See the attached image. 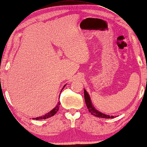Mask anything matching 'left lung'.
<instances>
[{"mask_svg":"<svg viewBox=\"0 0 147 147\" xmlns=\"http://www.w3.org/2000/svg\"><path fill=\"white\" fill-rule=\"evenodd\" d=\"M84 98H85V102H86L87 108H88L89 111L92 114V115L95 117H98L104 118V119H110V118L116 117L115 116H112V115L110 116L108 115H106V114L102 113V112H100V111L97 110V109L94 108V106L93 105V104H92L90 96H89V94H88V92H87V91L85 89H84Z\"/></svg>","mask_w":147,"mask_h":147,"instance_id":"8db88e82","label":"left lung"}]
</instances>
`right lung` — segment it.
Returning a JSON list of instances; mask_svg holds the SVG:
<instances>
[{"label": "right lung", "mask_w": 147, "mask_h": 147, "mask_svg": "<svg viewBox=\"0 0 147 147\" xmlns=\"http://www.w3.org/2000/svg\"><path fill=\"white\" fill-rule=\"evenodd\" d=\"M65 86H66V84L63 86V89L65 88ZM59 105H60V102L59 101L58 104H57V105L55 106V108H54L51 111H49V113H47V114H45V115H44L43 116L38 117H36V118H33V119H35V120H41V119H48L49 117H53L55 115V114L57 113V111H58V109L59 108Z\"/></svg>", "instance_id": "1"}]
</instances>
